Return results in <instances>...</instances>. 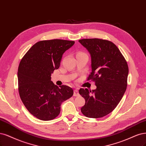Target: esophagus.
<instances>
[{"mask_svg":"<svg viewBox=\"0 0 146 146\" xmlns=\"http://www.w3.org/2000/svg\"><path fill=\"white\" fill-rule=\"evenodd\" d=\"M78 95H79V93H78V89H75L74 90V97H77V96H78Z\"/></svg>","mask_w":146,"mask_h":146,"instance_id":"34e87169","label":"esophagus"}]
</instances>
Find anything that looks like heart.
I'll return each instance as SVG.
<instances>
[{"label": "heart", "mask_w": 146, "mask_h": 146, "mask_svg": "<svg viewBox=\"0 0 146 146\" xmlns=\"http://www.w3.org/2000/svg\"><path fill=\"white\" fill-rule=\"evenodd\" d=\"M80 53H83V52H79V53H78V54H80Z\"/></svg>", "instance_id": "obj_1"}]
</instances>
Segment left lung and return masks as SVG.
Segmentation results:
<instances>
[{
	"mask_svg": "<svg viewBox=\"0 0 146 146\" xmlns=\"http://www.w3.org/2000/svg\"><path fill=\"white\" fill-rule=\"evenodd\" d=\"M78 42L90 54L92 72L88 80H94L97 86L92 91L79 90L86 102L81 111L88 118H102L112 112L123 98L127 88L128 65L111 42L99 38Z\"/></svg>",
	"mask_w": 146,
	"mask_h": 146,
	"instance_id": "1",
	"label": "left lung"
}]
</instances>
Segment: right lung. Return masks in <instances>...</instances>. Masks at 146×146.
Here are the masks:
<instances>
[{
  "instance_id": "obj_1",
  "label": "right lung",
  "mask_w": 146,
  "mask_h": 146,
  "mask_svg": "<svg viewBox=\"0 0 146 146\" xmlns=\"http://www.w3.org/2000/svg\"><path fill=\"white\" fill-rule=\"evenodd\" d=\"M74 43L60 39L38 42L19 64L20 97L28 111L39 119L48 121L57 117L62 103L73 95L71 88L65 85L58 88L51 79L54 70L60 67L63 54Z\"/></svg>"
}]
</instances>
